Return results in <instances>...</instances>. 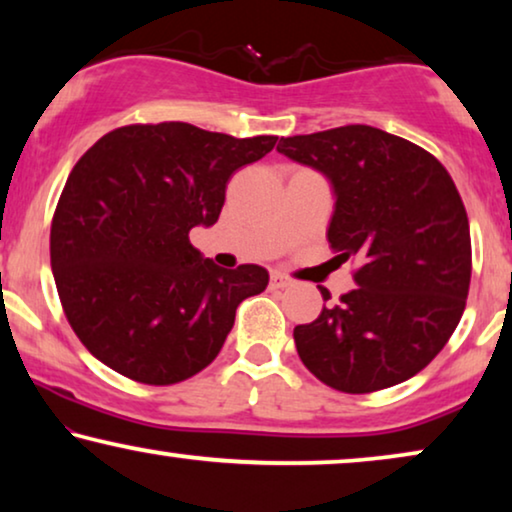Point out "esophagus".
Wrapping results in <instances>:
<instances>
[{"label": "esophagus", "instance_id": "esophagus-1", "mask_svg": "<svg viewBox=\"0 0 512 512\" xmlns=\"http://www.w3.org/2000/svg\"><path fill=\"white\" fill-rule=\"evenodd\" d=\"M270 286H272V289H286V286H291V279L284 277L282 272H272Z\"/></svg>", "mask_w": 512, "mask_h": 512}]
</instances>
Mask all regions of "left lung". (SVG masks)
Listing matches in <instances>:
<instances>
[{
	"instance_id": "1",
	"label": "left lung",
	"mask_w": 512,
	"mask_h": 512,
	"mask_svg": "<svg viewBox=\"0 0 512 512\" xmlns=\"http://www.w3.org/2000/svg\"><path fill=\"white\" fill-rule=\"evenodd\" d=\"M277 151L328 179V244L359 263L354 291L293 328L300 361L345 394L410 380L450 340L471 284V230L452 177L422 146L370 125L282 137Z\"/></svg>"
}]
</instances>
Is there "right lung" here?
I'll return each mask as SVG.
<instances>
[{
  "mask_svg": "<svg viewBox=\"0 0 512 512\" xmlns=\"http://www.w3.org/2000/svg\"><path fill=\"white\" fill-rule=\"evenodd\" d=\"M277 137L191 123L125 125L83 153L55 207L51 268L69 326L95 359L142 384H177L216 359L268 270H226L193 247L226 184Z\"/></svg>",
  "mask_w": 512,
  "mask_h": 512,
  "instance_id": "1",
  "label": "right lung"
}]
</instances>
